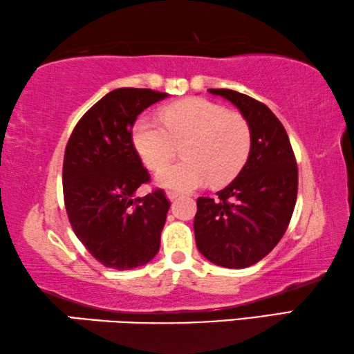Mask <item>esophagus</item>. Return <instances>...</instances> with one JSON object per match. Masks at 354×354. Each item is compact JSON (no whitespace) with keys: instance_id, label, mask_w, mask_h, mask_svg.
I'll return each mask as SVG.
<instances>
[{"instance_id":"obj_1","label":"esophagus","mask_w":354,"mask_h":354,"mask_svg":"<svg viewBox=\"0 0 354 354\" xmlns=\"http://www.w3.org/2000/svg\"><path fill=\"white\" fill-rule=\"evenodd\" d=\"M178 197H179V194H178V192H175V190H167V198L170 200V201L176 200Z\"/></svg>"}]
</instances>
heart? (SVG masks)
Segmentation results:
<instances>
[{
    "mask_svg": "<svg viewBox=\"0 0 354 354\" xmlns=\"http://www.w3.org/2000/svg\"><path fill=\"white\" fill-rule=\"evenodd\" d=\"M160 122L142 116L132 127V143L149 168H159L183 143V161L160 168L159 186L186 192L212 181L228 183L248 160L252 133L248 120L236 111L203 97H190L165 106Z\"/></svg>",
    "mask_w": 354,
    "mask_h": 354,
    "instance_id": "1",
    "label": "heart"
}]
</instances>
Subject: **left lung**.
<instances>
[{
    "instance_id": "left-lung-1",
    "label": "left lung",
    "mask_w": 354,
    "mask_h": 354,
    "mask_svg": "<svg viewBox=\"0 0 354 354\" xmlns=\"http://www.w3.org/2000/svg\"><path fill=\"white\" fill-rule=\"evenodd\" d=\"M232 102L248 120L250 153L239 175L214 198H197L195 243L217 266L255 265L287 232L298 197V167L282 122L268 109L233 89H207Z\"/></svg>"
}]
</instances>
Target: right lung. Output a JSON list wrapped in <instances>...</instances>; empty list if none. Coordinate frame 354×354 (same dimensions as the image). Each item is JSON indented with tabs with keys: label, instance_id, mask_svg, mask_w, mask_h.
<instances>
[{
	"label": "right lung",
	"instance_id": "1",
	"mask_svg": "<svg viewBox=\"0 0 354 354\" xmlns=\"http://www.w3.org/2000/svg\"><path fill=\"white\" fill-rule=\"evenodd\" d=\"M167 93L118 88L94 104L72 132L63 164L67 217L82 244L106 268L147 265L160 248L170 201L156 189L136 198L149 173L133 148L132 126Z\"/></svg>",
	"mask_w": 354,
	"mask_h": 354
}]
</instances>
